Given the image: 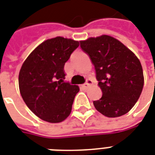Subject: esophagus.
Masks as SVG:
<instances>
[{
    "label": "esophagus",
    "mask_w": 155,
    "mask_h": 155,
    "mask_svg": "<svg viewBox=\"0 0 155 155\" xmlns=\"http://www.w3.org/2000/svg\"><path fill=\"white\" fill-rule=\"evenodd\" d=\"M92 84H93V80H90V79H88V80H86L85 84H83V88H84V89H87V88H88L90 85H92Z\"/></svg>",
    "instance_id": "34e87169"
}]
</instances>
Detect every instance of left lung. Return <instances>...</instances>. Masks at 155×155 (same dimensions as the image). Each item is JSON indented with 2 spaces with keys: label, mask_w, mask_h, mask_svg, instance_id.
Listing matches in <instances>:
<instances>
[{
  "label": "left lung",
  "mask_w": 155,
  "mask_h": 155,
  "mask_svg": "<svg viewBox=\"0 0 155 155\" xmlns=\"http://www.w3.org/2000/svg\"><path fill=\"white\" fill-rule=\"evenodd\" d=\"M80 42L94 65L102 92L101 98L93 101L96 110L109 118L127 114L140 97L144 85L143 70L137 57L110 35Z\"/></svg>",
  "instance_id": "1"
}]
</instances>
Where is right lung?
Here are the masks:
<instances>
[{"label":"right lung","instance_id":"right-lung-1","mask_svg":"<svg viewBox=\"0 0 155 155\" xmlns=\"http://www.w3.org/2000/svg\"><path fill=\"white\" fill-rule=\"evenodd\" d=\"M79 41L58 36L44 41L22 64L18 75L21 96L40 119L60 123L71 112L77 85L65 81L64 65Z\"/></svg>","mask_w":155,"mask_h":155}]
</instances>
